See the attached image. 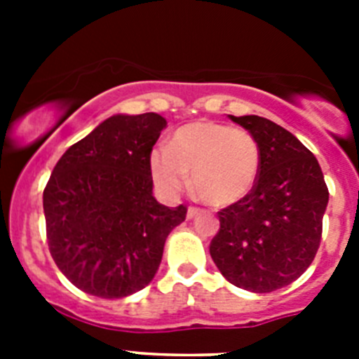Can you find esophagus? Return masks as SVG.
<instances>
[{"label": "esophagus", "mask_w": 359, "mask_h": 359, "mask_svg": "<svg viewBox=\"0 0 359 359\" xmlns=\"http://www.w3.org/2000/svg\"><path fill=\"white\" fill-rule=\"evenodd\" d=\"M198 214H199L198 208H192V207H190L189 210H187V219H194Z\"/></svg>", "instance_id": "obj_1"}]
</instances>
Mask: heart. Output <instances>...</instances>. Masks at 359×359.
<instances>
[{
    "mask_svg": "<svg viewBox=\"0 0 359 359\" xmlns=\"http://www.w3.org/2000/svg\"><path fill=\"white\" fill-rule=\"evenodd\" d=\"M149 167L165 194L182 192L192 174L194 194L224 208L252 194L261 172V145L246 129L201 120L177 129L169 147L152 149Z\"/></svg>",
    "mask_w": 359,
    "mask_h": 359,
    "instance_id": "heart-1",
    "label": "heart"
}]
</instances>
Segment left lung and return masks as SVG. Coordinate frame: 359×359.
Here are the masks:
<instances>
[{
    "label": "left lung",
    "mask_w": 359,
    "mask_h": 359,
    "mask_svg": "<svg viewBox=\"0 0 359 359\" xmlns=\"http://www.w3.org/2000/svg\"><path fill=\"white\" fill-rule=\"evenodd\" d=\"M228 116L261 145V172L248 198L219 212L210 255L233 286L271 293L315 259L329 190L318 160L297 136L262 116Z\"/></svg>",
    "instance_id": "8db88e82"
}]
</instances>
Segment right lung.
<instances>
[{
  "instance_id": "right-lung-1",
  "label": "right lung",
  "mask_w": 359,
  "mask_h": 359,
  "mask_svg": "<svg viewBox=\"0 0 359 359\" xmlns=\"http://www.w3.org/2000/svg\"><path fill=\"white\" fill-rule=\"evenodd\" d=\"M167 120L158 113L113 115L73 144L43 192L50 253L84 293L123 298L156 275L167 236L185 221L152 196V145Z\"/></svg>"
}]
</instances>
